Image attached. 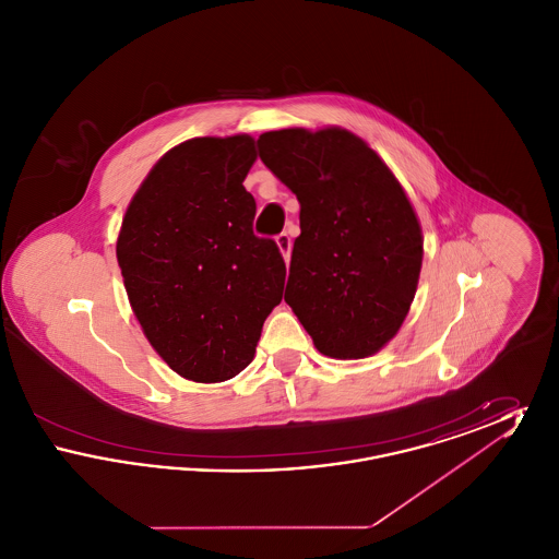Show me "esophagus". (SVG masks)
<instances>
[{
	"label": "esophagus",
	"instance_id": "obj_1",
	"mask_svg": "<svg viewBox=\"0 0 559 559\" xmlns=\"http://www.w3.org/2000/svg\"><path fill=\"white\" fill-rule=\"evenodd\" d=\"M276 245H278V251L283 253L285 262L289 264V255H292V237H289L287 233H281V235L276 237Z\"/></svg>",
	"mask_w": 559,
	"mask_h": 559
}]
</instances>
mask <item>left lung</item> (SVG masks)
<instances>
[{
    "label": "left lung",
    "mask_w": 559,
    "mask_h": 559,
    "mask_svg": "<svg viewBox=\"0 0 559 559\" xmlns=\"http://www.w3.org/2000/svg\"><path fill=\"white\" fill-rule=\"evenodd\" d=\"M258 148L299 201L285 301L320 354H377L406 319L424 262L421 224L404 188L344 128L266 132Z\"/></svg>",
    "instance_id": "8db88e82"
}]
</instances>
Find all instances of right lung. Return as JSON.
I'll return each instance as SVG.
<instances>
[{
    "label": "right lung",
    "mask_w": 559,
    "mask_h": 559,
    "mask_svg": "<svg viewBox=\"0 0 559 559\" xmlns=\"http://www.w3.org/2000/svg\"><path fill=\"white\" fill-rule=\"evenodd\" d=\"M247 133L192 138L160 157L123 215L117 262L133 314L171 371L197 383L239 374L283 299L285 262L253 235L242 182Z\"/></svg>",
    "instance_id": "add662e5"
}]
</instances>
